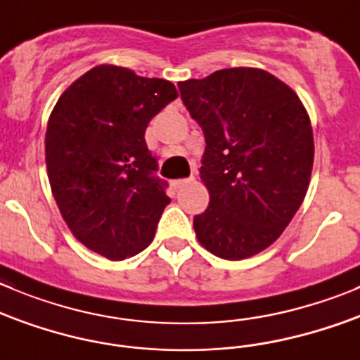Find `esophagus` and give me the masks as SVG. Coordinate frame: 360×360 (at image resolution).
I'll use <instances>...</instances> for the list:
<instances>
[{"label":"esophagus","mask_w":360,"mask_h":360,"mask_svg":"<svg viewBox=\"0 0 360 360\" xmlns=\"http://www.w3.org/2000/svg\"><path fill=\"white\" fill-rule=\"evenodd\" d=\"M191 180H194V178H182V180H174V182H173V186L176 187V189H180V187L187 186V184H189Z\"/></svg>","instance_id":"obj_1"}]
</instances>
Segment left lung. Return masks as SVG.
I'll return each mask as SVG.
<instances>
[{
  "mask_svg": "<svg viewBox=\"0 0 360 360\" xmlns=\"http://www.w3.org/2000/svg\"><path fill=\"white\" fill-rule=\"evenodd\" d=\"M203 129L201 182L210 196L194 231L207 251L245 259L272 245L309 187L314 139L299 95L262 68H222L178 83Z\"/></svg>",
  "mask_w": 360,
  "mask_h": 360,
  "instance_id": "8db88e82",
  "label": "left lung"
}]
</instances>
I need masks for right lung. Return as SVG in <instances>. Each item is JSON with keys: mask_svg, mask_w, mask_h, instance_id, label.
<instances>
[{"mask_svg": "<svg viewBox=\"0 0 360 360\" xmlns=\"http://www.w3.org/2000/svg\"><path fill=\"white\" fill-rule=\"evenodd\" d=\"M176 97L169 81L97 65L58 98L46 131L47 176L61 217L90 251L120 262L152 244L171 200L152 176L145 131Z\"/></svg>", "mask_w": 360, "mask_h": 360, "instance_id": "obj_1", "label": "right lung"}]
</instances>
